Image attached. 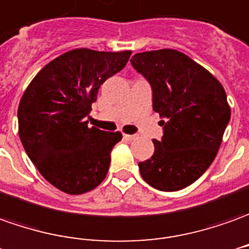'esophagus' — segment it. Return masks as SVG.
I'll use <instances>...</instances> for the list:
<instances>
[{
	"label": "esophagus",
	"mask_w": 249,
	"mask_h": 249,
	"mask_svg": "<svg viewBox=\"0 0 249 249\" xmlns=\"http://www.w3.org/2000/svg\"><path fill=\"white\" fill-rule=\"evenodd\" d=\"M123 138H124L126 141H133V140H135V138H137V135H134V134H123Z\"/></svg>",
	"instance_id": "1"
}]
</instances>
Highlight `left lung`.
Instances as JSON below:
<instances>
[{"instance_id":"8db88e82","label":"left lung","mask_w":249,"mask_h":249,"mask_svg":"<svg viewBox=\"0 0 249 249\" xmlns=\"http://www.w3.org/2000/svg\"><path fill=\"white\" fill-rule=\"evenodd\" d=\"M130 62L152 87L162 137L138 164L142 179L160 191H179L205 174L231 121L225 89L190 56L164 49L135 54Z\"/></svg>"}]
</instances>
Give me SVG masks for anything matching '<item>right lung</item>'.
Returning <instances> with one entry per match:
<instances>
[{
    "mask_svg": "<svg viewBox=\"0 0 249 249\" xmlns=\"http://www.w3.org/2000/svg\"><path fill=\"white\" fill-rule=\"evenodd\" d=\"M131 51L77 49L43 68L18 104V135L44 179L70 195L106 179L111 150L122 134L88 127V114L107 78L121 71Z\"/></svg>",
    "mask_w": 249,
    "mask_h": 249,
    "instance_id": "add662e5",
    "label": "right lung"
}]
</instances>
